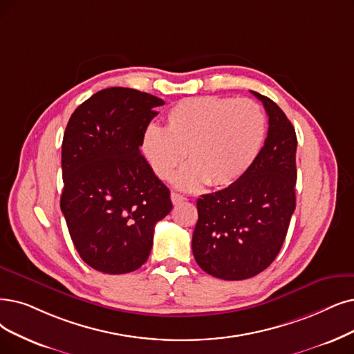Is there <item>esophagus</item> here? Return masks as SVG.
Segmentation results:
<instances>
[{"label":"esophagus","instance_id":"34e87169","mask_svg":"<svg viewBox=\"0 0 354 354\" xmlns=\"http://www.w3.org/2000/svg\"><path fill=\"white\" fill-rule=\"evenodd\" d=\"M185 201H186V197L183 196V194H180V193H176V192H173V193H171V202H173L174 205H178V203L185 202Z\"/></svg>","mask_w":354,"mask_h":354}]
</instances>
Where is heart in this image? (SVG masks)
<instances>
[{
    "instance_id": "heart-1",
    "label": "heart",
    "mask_w": 354,
    "mask_h": 354,
    "mask_svg": "<svg viewBox=\"0 0 354 354\" xmlns=\"http://www.w3.org/2000/svg\"><path fill=\"white\" fill-rule=\"evenodd\" d=\"M164 129L151 124L142 136V152L153 173L167 180L185 160L176 178L178 187L202 185L226 187L241 178L263 149L267 120L248 98L202 95L185 98L165 115Z\"/></svg>"
}]
</instances>
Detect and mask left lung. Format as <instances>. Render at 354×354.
I'll use <instances>...</instances> for the list:
<instances>
[{"label": "left lung", "mask_w": 354, "mask_h": 354, "mask_svg": "<svg viewBox=\"0 0 354 354\" xmlns=\"http://www.w3.org/2000/svg\"><path fill=\"white\" fill-rule=\"evenodd\" d=\"M251 93L268 116L259 158L234 185L197 199L193 256L202 270L223 280L250 279L273 263L296 206L295 128L273 100Z\"/></svg>", "instance_id": "8db88e82"}]
</instances>
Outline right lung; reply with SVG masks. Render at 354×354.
Instances as JSON below:
<instances>
[{
  "mask_svg": "<svg viewBox=\"0 0 354 354\" xmlns=\"http://www.w3.org/2000/svg\"><path fill=\"white\" fill-rule=\"evenodd\" d=\"M162 104L148 93L111 87L80 104L66 124L61 210L80 257L102 273L142 266L155 223L173 209L168 187L139 151Z\"/></svg>",
  "mask_w": 354,
  "mask_h": 354,
  "instance_id": "right-lung-1",
  "label": "right lung"
}]
</instances>
